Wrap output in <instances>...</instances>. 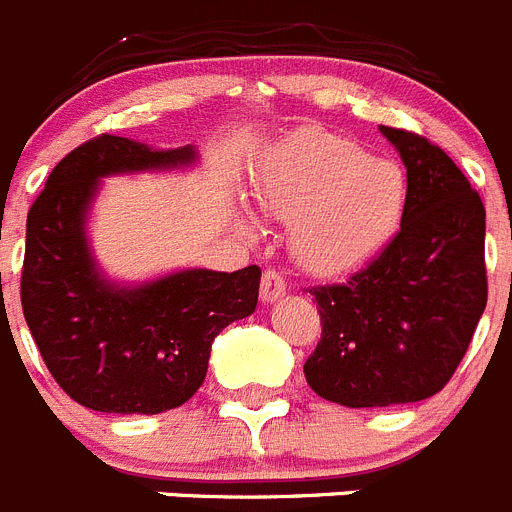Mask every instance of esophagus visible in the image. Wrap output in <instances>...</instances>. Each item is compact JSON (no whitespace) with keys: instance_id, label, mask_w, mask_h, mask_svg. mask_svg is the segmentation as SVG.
I'll return each mask as SVG.
<instances>
[{"instance_id":"1","label":"esophagus","mask_w":512,"mask_h":512,"mask_svg":"<svg viewBox=\"0 0 512 512\" xmlns=\"http://www.w3.org/2000/svg\"><path fill=\"white\" fill-rule=\"evenodd\" d=\"M284 292H287V284H284L282 274L277 269H266L261 277V300L269 305V302H277Z\"/></svg>"}]
</instances>
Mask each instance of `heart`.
<instances>
[{"instance_id":"b5f03b06","label":"heart","mask_w":512,"mask_h":512,"mask_svg":"<svg viewBox=\"0 0 512 512\" xmlns=\"http://www.w3.org/2000/svg\"><path fill=\"white\" fill-rule=\"evenodd\" d=\"M256 200L269 215L292 220L297 264L330 277L390 246L408 215L410 179L402 164L372 156L351 138L305 128L269 148Z\"/></svg>"}]
</instances>
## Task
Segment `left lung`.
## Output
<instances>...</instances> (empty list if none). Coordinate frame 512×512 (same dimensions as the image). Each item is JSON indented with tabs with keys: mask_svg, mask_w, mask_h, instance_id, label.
I'll list each match as a JSON object with an SVG mask.
<instances>
[{
	"mask_svg": "<svg viewBox=\"0 0 512 512\" xmlns=\"http://www.w3.org/2000/svg\"><path fill=\"white\" fill-rule=\"evenodd\" d=\"M379 130L408 169L405 223L372 264L310 289L323 333L305 379L346 408H390L441 392L487 305L479 194L428 138Z\"/></svg>",
	"mask_w": 512,
	"mask_h": 512,
	"instance_id": "1",
	"label": "left lung"
}]
</instances>
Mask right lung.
Wrapping results in <instances>:
<instances>
[{
	"mask_svg": "<svg viewBox=\"0 0 512 512\" xmlns=\"http://www.w3.org/2000/svg\"><path fill=\"white\" fill-rule=\"evenodd\" d=\"M194 161L192 146L161 151L97 135L51 171L27 212L22 312L48 372L84 408L122 415L179 408L205 382L217 333L256 310L259 266L233 274L184 269L120 287L89 251L87 212L99 179Z\"/></svg>",
	"mask_w": 512,
	"mask_h": 512,
	"instance_id": "obj_1",
	"label": "right lung"
}]
</instances>
